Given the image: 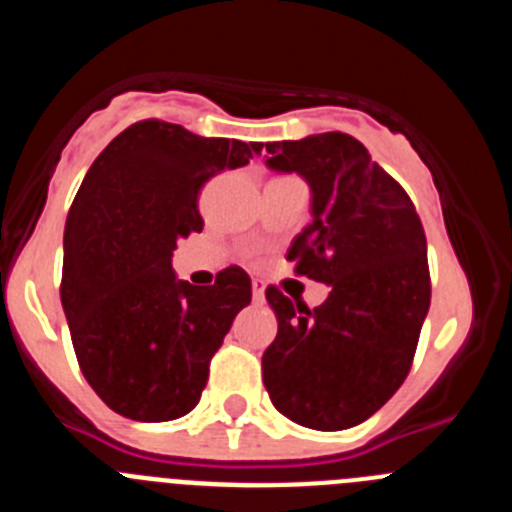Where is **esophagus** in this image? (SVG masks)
<instances>
[{
  "label": "esophagus",
  "mask_w": 512,
  "mask_h": 512,
  "mask_svg": "<svg viewBox=\"0 0 512 512\" xmlns=\"http://www.w3.org/2000/svg\"><path fill=\"white\" fill-rule=\"evenodd\" d=\"M264 300V282H261V279H253V302H256V305H264Z\"/></svg>",
  "instance_id": "obj_1"
}]
</instances>
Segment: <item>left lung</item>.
I'll return each instance as SVG.
<instances>
[{
    "mask_svg": "<svg viewBox=\"0 0 512 512\" xmlns=\"http://www.w3.org/2000/svg\"><path fill=\"white\" fill-rule=\"evenodd\" d=\"M266 153L271 169L297 171L312 189V223L287 259L330 287L315 310L266 289L279 323L261 359L266 392L289 420L343 431L372 418L413 366L431 305L423 223L351 135L266 143Z\"/></svg>",
    "mask_w": 512,
    "mask_h": 512,
    "instance_id": "8db88e82",
    "label": "left lung"
}]
</instances>
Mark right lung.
<instances>
[{"label":"right lung","instance_id":"add662e5","mask_svg":"<svg viewBox=\"0 0 512 512\" xmlns=\"http://www.w3.org/2000/svg\"><path fill=\"white\" fill-rule=\"evenodd\" d=\"M259 148L140 120L84 176L63 230L61 305L81 372L115 413L161 423L200 402L251 279L228 266L194 287L174 277L171 253L205 225L200 189Z\"/></svg>","mask_w":512,"mask_h":512}]
</instances>
